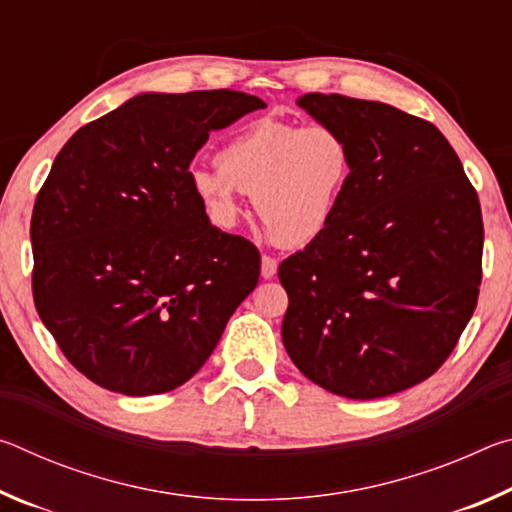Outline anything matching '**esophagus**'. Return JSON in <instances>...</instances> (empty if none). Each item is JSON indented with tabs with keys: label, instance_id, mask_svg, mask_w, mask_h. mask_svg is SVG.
I'll use <instances>...</instances> for the list:
<instances>
[{
	"label": "esophagus",
	"instance_id": "obj_1",
	"mask_svg": "<svg viewBox=\"0 0 512 512\" xmlns=\"http://www.w3.org/2000/svg\"><path fill=\"white\" fill-rule=\"evenodd\" d=\"M275 273H277V259L271 255H264L262 257V277L264 280H271V277H275Z\"/></svg>",
	"mask_w": 512,
	"mask_h": 512
}]
</instances>
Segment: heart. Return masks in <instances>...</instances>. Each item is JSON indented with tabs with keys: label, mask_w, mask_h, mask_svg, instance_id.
<instances>
[{
	"label": "heart",
	"mask_w": 512,
	"mask_h": 512,
	"mask_svg": "<svg viewBox=\"0 0 512 512\" xmlns=\"http://www.w3.org/2000/svg\"><path fill=\"white\" fill-rule=\"evenodd\" d=\"M352 171V144L336 126L262 119L221 146L216 169L189 173V185L219 228H235L244 214L241 192L277 244L307 246L332 225Z\"/></svg>",
	"instance_id": "heart-1"
}]
</instances>
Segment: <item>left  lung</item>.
<instances>
[{
	"mask_svg": "<svg viewBox=\"0 0 512 512\" xmlns=\"http://www.w3.org/2000/svg\"><path fill=\"white\" fill-rule=\"evenodd\" d=\"M354 171L327 232L280 264L282 341L325 391L375 400L431 377L461 339L481 284L483 219L452 144L388 103L309 92Z\"/></svg>",
	"mask_w": 512,
	"mask_h": 512,
	"instance_id": "obj_1",
	"label": "left lung"
}]
</instances>
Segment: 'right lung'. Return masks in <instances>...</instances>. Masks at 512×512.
I'll list each match as a JSON object with an SVG mask.
<instances>
[{"label": "right lung", "instance_id": "right-lung-1", "mask_svg": "<svg viewBox=\"0 0 512 512\" xmlns=\"http://www.w3.org/2000/svg\"><path fill=\"white\" fill-rule=\"evenodd\" d=\"M262 99L140 94L79 128L31 216L33 302L67 361L121 395L167 393L210 359L259 250L210 223L189 164Z\"/></svg>", "mask_w": 512, "mask_h": 512}]
</instances>
